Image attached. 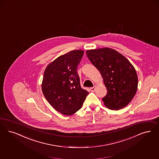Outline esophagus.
I'll return each mask as SVG.
<instances>
[{
	"instance_id": "esophagus-1",
	"label": "esophagus",
	"mask_w": 159,
	"mask_h": 159,
	"mask_svg": "<svg viewBox=\"0 0 159 159\" xmlns=\"http://www.w3.org/2000/svg\"><path fill=\"white\" fill-rule=\"evenodd\" d=\"M95 88H96V86H94V87H92V88H90V91H91L92 92H94V90H95Z\"/></svg>"
}]
</instances>
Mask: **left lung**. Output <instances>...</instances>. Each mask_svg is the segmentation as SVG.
I'll return each instance as SVG.
<instances>
[{"label": "left lung", "instance_id": "8db88e82", "mask_svg": "<svg viewBox=\"0 0 159 159\" xmlns=\"http://www.w3.org/2000/svg\"><path fill=\"white\" fill-rule=\"evenodd\" d=\"M89 60L98 70L107 89L102 99L108 109H121L130 102L137 92V73L129 60L115 50L105 48L88 50Z\"/></svg>", "mask_w": 159, "mask_h": 159}]
</instances>
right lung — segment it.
<instances>
[{
  "mask_svg": "<svg viewBox=\"0 0 159 159\" xmlns=\"http://www.w3.org/2000/svg\"><path fill=\"white\" fill-rule=\"evenodd\" d=\"M83 54V50H75L61 55L49 63L44 72V96L56 111L64 115L77 111L89 94L81 88L77 72Z\"/></svg>",
  "mask_w": 159,
  "mask_h": 159,
  "instance_id": "add662e5",
  "label": "right lung"
}]
</instances>
